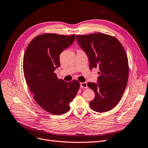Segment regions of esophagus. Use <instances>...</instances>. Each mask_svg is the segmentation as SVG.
<instances>
[{"instance_id":"34e87169","label":"esophagus","mask_w":148,"mask_h":148,"mask_svg":"<svg viewBox=\"0 0 148 148\" xmlns=\"http://www.w3.org/2000/svg\"><path fill=\"white\" fill-rule=\"evenodd\" d=\"M80 88H85V89H87L88 88V85H87V83H80Z\"/></svg>"}]
</instances>
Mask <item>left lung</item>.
<instances>
[{
	"mask_svg": "<svg viewBox=\"0 0 148 148\" xmlns=\"http://www.w3.org/2000/svg\"><path fill=\"white\" fill-rule=\"evenodd\" d=\"M77 40L89 58L90 69H99L98 83H88L95 93L89 102L91 108L97 112L110 110L120 101L127 85V53L117 38L106 34L77 35Z\"/></svg>",
	"mask_w": 148,
	"mask_h": 148,
	"instance_id": "8db88e82",
	"label": "left lung"
}]
</instances>
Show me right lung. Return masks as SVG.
<instances>
[{"instance_id": "1", "label": "right lung", "mask_w": 148, "mask_h": 148, "mask_svg": "<svg viewBox=\"0 0 148 148\" xmlns=\"http://www.w3.org/2000/svg\"><path fill=\"white\" fill-rule=\"evenodd\" d=\"M75 35L53 33L38 35L31 41L23 57L26 82L37 104L53 115H62L70 109V103L79 90V82H65L57 77L59 56L72 44Z\"/></svg>"}]
</instances>
